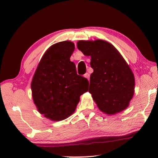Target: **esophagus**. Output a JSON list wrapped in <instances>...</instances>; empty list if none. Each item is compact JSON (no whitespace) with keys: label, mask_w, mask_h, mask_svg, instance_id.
<instances>
[{"label":"esophagus","mask_w":158,"mask_h":158,"mask_svg":"<svg viewBox=\"0 0 158 158\" xmlns=\"http://www.w3.org/2000/svg\"><path fill=\"white\" fill-rule=\"evenodd\" d=\"M84 77H85V78L86 79H90V74H89V73H85V74H84Z\"/></svg>","instance_id":"1"}]
</instances>
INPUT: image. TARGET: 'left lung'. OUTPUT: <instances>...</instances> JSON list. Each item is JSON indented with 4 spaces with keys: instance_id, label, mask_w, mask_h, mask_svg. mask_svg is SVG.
<instances>
[{
    "instance_id": "left-lung-1",
    "label": "left lung",
    "mask_w": 158,
    "mask_h": 158,
    "mask_svg": "<svg viewBox=\"0 0 158 158\" xmlns=\"http://www.w3.org/2000/svg\"><path fill=\"white\" fill-rule=\"evenodd\" d=\"M77 48L90 56L89 93L101 111L115 114L129 105L135 93V76L126 61L109 42L80 40Z\"/></svg>"
}]
</instances>
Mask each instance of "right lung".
<instances>
[{"instance_id":"obj_1","label":"right lung","mask_w":158,"mask_h":158,"mask_svg":"<svg viewBox=\"0 0 158 158\" xmlns=\"http://www.w3.org/2000/svg\"><path fill=\"white\" fill-rule=\"evenodd\" d=\"M74 44H53L41 58L31 82L32 95L38 111L53 121H62L75 111L80 96L88 91L89 81L78 75L70 61Z\"/></svg>"}]
</instances>
